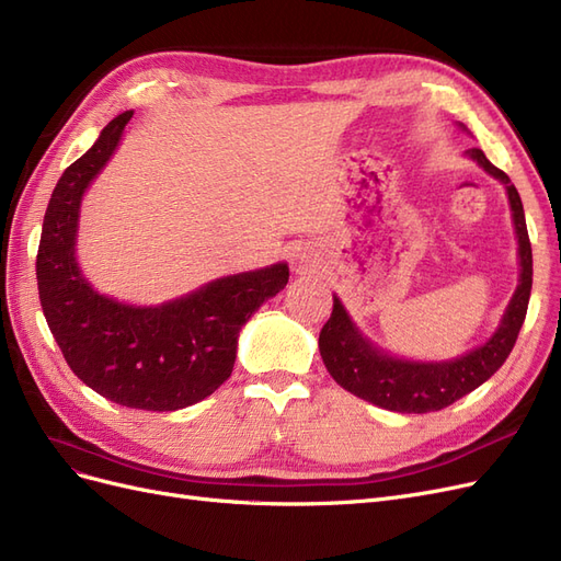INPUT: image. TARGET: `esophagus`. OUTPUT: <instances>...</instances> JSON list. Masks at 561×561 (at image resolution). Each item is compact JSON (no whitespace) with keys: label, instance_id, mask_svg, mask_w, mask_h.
Segmentation results:
<instances>
[{"label":"esophagus","instance_id":"1","mask_svg":"<svg viewBox=\"0 0 561 561\" xmlns=\"http://www.w3.org/2000/svg\"><path fill=\"white\" fill-rule=\"evenodd\" d=\"M301 262H304V260H301Z\"/></svg>","mask_w":561,"mask_h":561}]
</instances>
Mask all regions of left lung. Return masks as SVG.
I'll return each mask as SVG.
<instances>
[{"instance_id":"8db88e82","label":"left lung","mask_w":561,"mask_h":561,"mask_svg":"<svg viewBox=\"0 0 561 561\" xmlns=\"http://www.w3.org/2000/svg\"><path fill=\"white\" fill-rule=\"evenodd\" d=\"M468 157L478 161L489 175L505 184L519 243V285L511 304H507L499 330L491 334L489 342L447 363H412L393 358V355H386L367 342L336 297L332 316L320 330L318 346L332 379L346 388L348 393L390 412H439L482 386L511 355L526 318L534 280V260L522 198L511 178L491 163L482 149H468Z\"/></svg>"}]
</instances>
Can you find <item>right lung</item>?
Masks as SVG:
<instances>
[{
  "label": "right lung",
  "mask_w": 561,
  "mask_h": 561,
  "mask_svg": "<svg viewBox=\"0 0 561 561\" xmlns=\"http://www.w3.org/2000/svg\"><path fill=\"white\" fill-rule=\"evenodd\" d=\"M130 116H114L50 194L37 252L39 301L67 365L95 393L133 410L175 412L231 377L241 328L283 290L290 268L280 262L217 278L161 307H128L95 293L75 257L79 206Z\"/></svg>",
  "instance_id": "1"
}]
</instances>
